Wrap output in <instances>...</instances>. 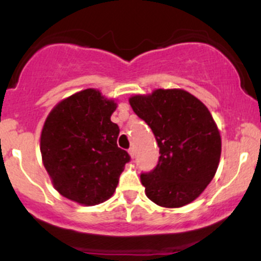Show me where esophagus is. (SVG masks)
Masks as SVG:
<instances>
[{"mask_svg":"<svg viewBox=\"0 0 261 261\" xmlns=\"http://www.w3.org/2000/svg\"><path fill=\"white\" fill-rule=\"evenodd\" d=\"M128 154H130V157H131V158H134V157H135V148H134V147L128 148Z\"/></svg>","mask_w":261,"mask_h":261,"instance_id":"34e87169","label":"esophagus"}]
</instances>
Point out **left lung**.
<instances>
[{
	"label": "left lung",
	"instance_id": "8db88e82",
	"mask_svg": "<svg viewBox=\"0 0 261 261\" xmlns=\"http://www.w3.org/2000/svg\"><path fill=\"white\" fill-rule=\"evenodd\" d=\"M128 103L153 131L160 161L141 174L146 195L158 206L176 208L193 202L216 174L221 135L207 107L184 89H154Z\"/></svg>",
	"mask_w": 261,
	"mask_h": 261
}]
</instances>
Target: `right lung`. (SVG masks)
<instances>
[{
    "label": "right lung",
    "mask_w": 261,
    "mask_h": 261,
    "mask_svg": "<svg viewBox=\"0 0 261 261\" xmlns=\"http://www.w3.org/2000/svg\"><path fill=\"white\" fill-rule=\"evenodd\" d=\"M118 104L95 88L59 101L45 119L40 135L43 164L54 188L66 199L93 206L115 193L130 161L119 148V126L110 120Z\"/></svg>",
    "instance_id": "1"
}]
</instances>
